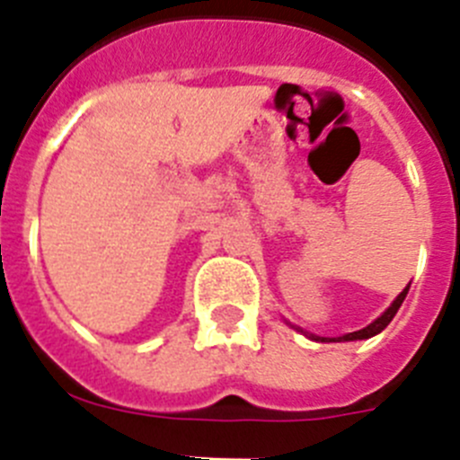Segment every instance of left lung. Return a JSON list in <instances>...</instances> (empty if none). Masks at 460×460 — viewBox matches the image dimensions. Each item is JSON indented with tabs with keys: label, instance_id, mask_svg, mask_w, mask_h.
Wrapping results in <instances>:
<instances>
[{
	"label": "left lung",
	"instance_id": "left-lung-1",
	"mask_svg": "<svg viewBox=\"0 0 460 460\" xmlns=\"http://www.w3.org/2000/svg\"><path fill=\"white\" fill-rule=\"evenodd\" d=\"M408 290H410V283H408V286L403 288V292H401V295H398L396 299H394L392 306H389L387 311L382 313L380 318H376V320H373L371 324H367V327H364V329H359V332H350V334L334 336V339H329V336L308 334V332H304L302 327H296V324L288 323V320H286V324H290V327H292V329H296V332H302V334L306 336V339L318 341V343H348V341H364V339H371V336L380 334L382 329H385V327H387L389 323H392V318H394V315H396V313H398V308H401V304H403V299H405V295H408Z\"/></svg>",
	"mask_w": 460,
	"mask_h": 460
}]
</instances>
